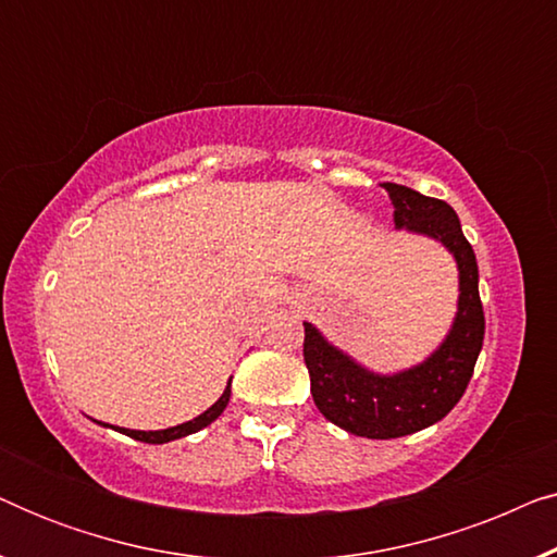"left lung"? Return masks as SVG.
Returning a JSON list of instances; mask_svg holds the SVG:
<instances>
[{"label": "left lung", "mask_w": 557, "mask_h": 557, "mask_svg": "<svg viewBox=\"0 0 557 557\" xmlns=\"http://www.w3.org/2000/svg\"><path fill=\"white\" fill-rule=\"evenodd\" d=\"M393 200L398 231L438 240L459 269V309L446 339L421 364L380 375L362 368L304 322V362L311 395L326 421L364 438H400L438 423L461 400L484 342V309L479 299L474 248L463 238L451 205L425 197L406 185L383 182Z\"/></svg>", "instance_id": "1"}]
</instances>
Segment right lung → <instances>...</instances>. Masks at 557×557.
Instances as JSON below:
<instances>
[{"label":"right lung","mask_w":557,"mask_h":557,"mask_svg":"<svg viewBox=\"0 0 557 557\" xmlns=\"http://www.w3.org/2000/svg\"><path fill=\"white\" fill-rule=\"evenodd\" d=\"M227 400H231V383H227L223 395H220V398L212 403V406L205 410V413L193 418V421L172 425V429H164V431H132V429H116V431L126 433V436H132L136 441H144V444H170V441L185 438V436H189V433H197V431H202L205 425H210L220 413H223ZM103 425H109V423H103ZM111 429H113V425H111Z\"/></svg>","instance_id":"1"}]
</instances>
